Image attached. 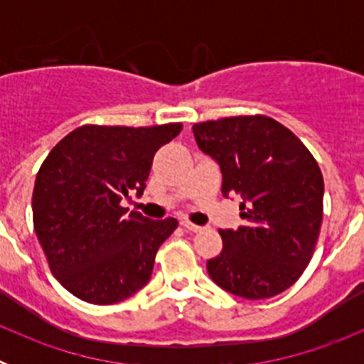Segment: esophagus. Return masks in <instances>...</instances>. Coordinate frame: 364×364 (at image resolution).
Returning <instances> with one entry per match:
<instances>
[{"instance_id":"obj_1","label":"esophagus","mask_w":364,"mask_h":364,"mask_svg":"<svg viewBox=\"0 0 364 364\" xmlns=\"http://www.w3.org/2000/svg\"><path fill=\"white\" fill-rule=\"evenodd\" d=\"M182 228H184L186 231H193V233H198V231L204 230V228L198 226V224H193L191 220H182Z\"/></svg>"}]
</instances>
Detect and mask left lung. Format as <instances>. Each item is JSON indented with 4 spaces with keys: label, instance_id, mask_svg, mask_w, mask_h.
<instances>
[{
    "label": "left lung",
    "instance_id": "8db88e82",
    "mask_svg": "<svg viewBox=\"0 0 364 364\" xmlns=\"http://www.w3.org/2000/svg\"><path fill=\"white\" fill-rule=\"evenodd\" d=\"M197 144L220 164L222 195H239L242 226L218 230L222 252L210 277L244 299L288 290L310 264L323 222L319 164L288 127L266 114L193 125Z\"/></svg>",
    "mask_w": 364,
    "mask_h": 364
}]
</instances>
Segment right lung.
Masks as SVG:
<instances>
[{
    "label": "right lung",
    "instance_id": "1",
    "mask_svg": "<svg viewBox=\"0 0 364 364\" xmlns=\"http://www.w3.org/2000/svg\"><path fill=\"white\" fill-rule=\"evenodd\" d=\"M180 131L182 124H85L47 154L32 193V222L50 272L74 297L114 304L149 281L156 252L178 220L125 215L122 200L142 195L154 153Z\"/></svg>",
    "mask_w": 364,
    "mask_h": 364
}]
</instances>
